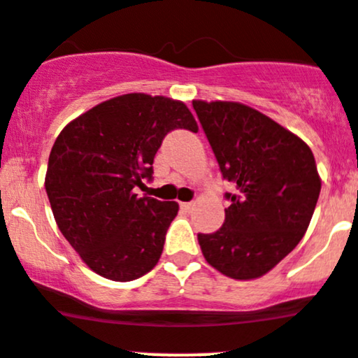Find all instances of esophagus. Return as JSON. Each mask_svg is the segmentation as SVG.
I'll use <instances>...</instances> for the list:
<instances>
[{"instance_id": "obj_1", "label": "esophagus", "mask_w": 358, "mask_h": 358, "mask_svg": "<svg viewBox=\"0 0 358 358\" xmlns=\"http://www.w3.org/2000/svg\"><path fill=\"white\" fill-rule=\"evenodd\" d=\"M180 208H182L183 211H190L194 208V203H180Z\"/></svg>"}]
</instances>
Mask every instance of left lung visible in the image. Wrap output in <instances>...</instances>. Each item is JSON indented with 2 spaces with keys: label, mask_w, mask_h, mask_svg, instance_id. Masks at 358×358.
<instances>
[{
  "label": "left lung",
  "mask_w": 358,
  "mask_h": 358,
  "mask_svg": "<svg viewBox=\"0 0 358 358\" xmlns=\"http://www.w3.org/2000/svg\"><path fill=\"white\" fill-rule=\"evenodd\" d=\"M222 176L236 187L225 194V222L197 234L211 267L234 280L260 278L303 239L322 180L311 148L255 108L236 101L194 99Z\"/></svg>",
  "instance_id": "8db88e82"
}]
</instances>
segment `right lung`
Instances as JSON below:
<instances>
[{
    "label": "right lung",
    "mask_w": 358,
    "mask_h": 358,
    "mask_svg": "<svg viewBox=\"0 0 358 358\" xmlns=\"http://www.w3.org/2000/svg\"><path fill=\"white\" fill-rule=\"evenodd\" d=\"M197 131L185 103L143 92L103 101L59 133L45 190L55 224L103 278L131 282L161 259L175 201L138 197L166 134Z\"/></svg>",
    "instance_id": "add662e5"
}]
</instances>
